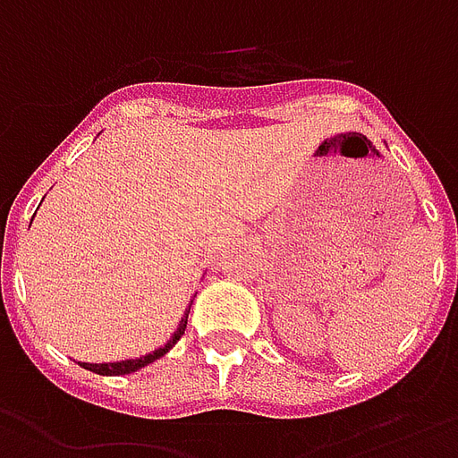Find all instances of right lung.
<instances>
[{"label":"right lung","mask_w":458,"mask_h":458,"mask_svg":"<svg viewBox=\"0 0 458 458\" xmlns=\"http://www.w3.org/2000/svg\"><path fill=\"white\" fill-rule=\"evenodd\" d=\"M190 307H192V300H190V305L185 307V315H182V319H180L178 329L173 332V336H170L168 342L163 344V346H158V349H153L151 353H143V356H136V359H122V361H109V363H88V361H78L82 369L92 370V373H99V376H123V373H133V370L143 369V366H148V363H153L156 359H160V356H165V353L178 344V339L182 335H185V327H188V315H190Z\"/></svg>","instance_id":"right-lung-1"}]
</instances>
